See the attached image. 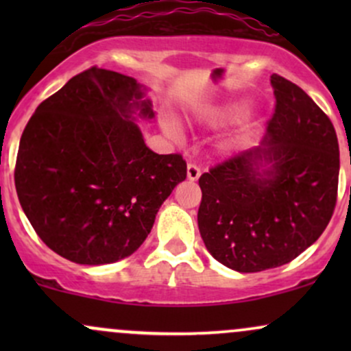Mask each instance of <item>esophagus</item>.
I'll return each instance as SVG.
<instances>
[{"label": "esophagus", "mask_w": 351, "mask_h": 351, "mask_svg": "<svg viewBox=\"0 0 351 351\" xmlns=\"http://www.w3.org/2000/svg\"><path fill=\"white\" fill-rule=\"evenodd\" d=\"M186 176H188L189 181H196L201 176V170L198 167H196V165L189 163L186 167Z\"/></svg>", "instance_id": "1"}]
</instances>
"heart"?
<instances>
[{"instance_id": "obj_1", "label": "heart", "mask_w": 351, "mask_h": 351, "mask_svg": "<svg viewBox=\"0 0 351 351\" xmlns=\"http://www.w3.org/2000/svg\"><path fill=\"white\" fill-rule=\"evenodd\" d=\"M241 108L239 107H219V108H211V110L204 112L203 119H201V122L208 123V125H221L224 122H228L229 119H232L237 112H239ZM165 132H167L168 135L171 136V138L178 140L181 136V132L178 128V125H176L173 120H167L165 122Z\"/></svg>"}]
</instances>
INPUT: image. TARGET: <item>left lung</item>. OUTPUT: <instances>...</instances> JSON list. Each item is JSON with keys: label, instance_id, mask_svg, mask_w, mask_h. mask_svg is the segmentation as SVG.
<instances>
[{"label": "left lung", "instance_id": "8db88e82", "mask_svg": "<svg viewBox=\"0 0 351 351\" xmlns=\"http://www.w3.org/2000/svg\"><path fill=\"white\" fill-rule=\"evenodd\" d=\"M271 84L276 110L261 143L199 178L201 237L237 272L291 263L325 231L337 203L335 128L299 86L277 74Z\"/></svg>", "mask_w": 351, "mask_h": 351}]
</instances>
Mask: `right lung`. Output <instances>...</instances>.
Listing matches in <instances>:
<instances>
[{
	"instance_id": "obj_1",
	"label": "right lung",
	"mask_w": 351,
	"mask_h": 351,
	"mask_svg": "<svg viewBox=\"0 0 351 351\" xmlns=\"http://www.w3.org/2000/svg\"><path fill=\"white\" fill-rule=\"evenodd\" d=\"M147 87L119 72L74 75L39 104L24 128L14 184L24 215L47 247L75 264H110L150 234L173 188L186 178L178 153L145 145Z\"/></svg>"
}]
</instances>
